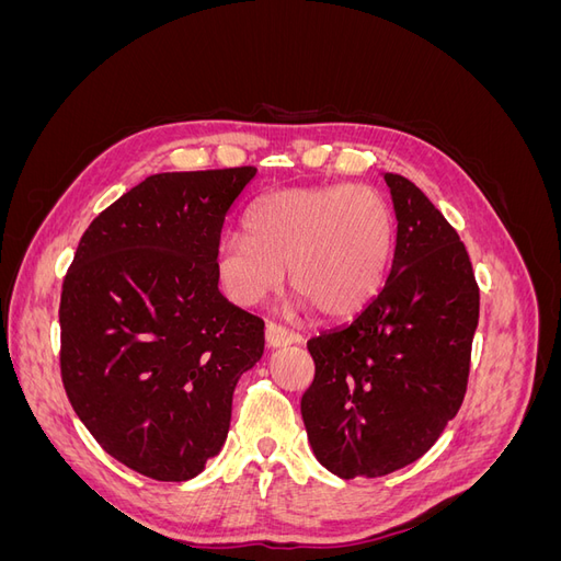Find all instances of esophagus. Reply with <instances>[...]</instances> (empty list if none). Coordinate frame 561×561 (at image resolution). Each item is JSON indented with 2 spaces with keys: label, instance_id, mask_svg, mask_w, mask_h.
I'll return each mask as SVG.
<instances>
[{
  "label": "esophagus",
  "instance_id": "obj_1",
  "mask_svg": "<svg viewBox=\"0 0 561 561\" xmlns=\"http://www.w3.org/2000/svg\"><path fill=\"white\" fill-rule=\"evenodd\" d=\"M264 336H266V346H271V348H283V346H290V344H299L301 342L299 334L276 325V322H266Z\"/></svg>",
  "mask_w": 561,
  "mask_h": 561
}]
</instances>
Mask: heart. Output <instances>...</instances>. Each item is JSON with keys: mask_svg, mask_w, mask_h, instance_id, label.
I'll use <instances>...</instances> for the list:
<instances>
[{"mask_svg": "<svg viewBox=\"0 0 561 561\" xmlns=\"http://www.w3.org/2000/svg\"><path fill=\"white\" fill-rule=\"evenodd\" d=\"M396 243L393 206L375 186H285L254 203L248 233L219 239L215 271L231 301L254 307L287 268L304 309L351 318L381 293Z\"/></svg>", "mask_w": 561, "mask_h": 561, "instance_id": "heart-1", "label": "heart"}]
</instances>
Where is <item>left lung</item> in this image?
<instances>
[{"label": "left lung", "instance_id": "obj_1", "mask_svg": "<svg viewBox=\"0 0 561 561\" xmlns=\"http://www.w3.org/2000/svg\"><path fill=\"white\" fill-rule=\"evenodd\" d=\"M398 243L383 290L313 336L301 416L320 466L381 478L426 454L466 396L480 290L466 245L414 182L383 173Z\"/></svg>", "mask_w": 561, "mask_h": 561}]
</instances>
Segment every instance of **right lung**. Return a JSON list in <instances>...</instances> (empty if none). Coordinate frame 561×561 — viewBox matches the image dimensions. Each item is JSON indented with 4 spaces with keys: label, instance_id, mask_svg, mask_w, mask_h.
Returning <instances> with one entry per match:
<instances>
[{
    "label": "right lung",
    "instance_id": "right-lung-1",
    "mask_svg": "<svg viewBox=\"0 0 561 561\" xmlns=\"http://www.w3.org/2000/svg\"><path fill=\"white\" fill-rule=\"evenodd\" d=\"M254 175H149L93 219L65 276V393L100 447L151 480L203 472L264 353V322L219 293L215 271L225 217Z\"/></svg>",
    "mask_w": 561,
    "mask_h": 561
}]
</instances>
